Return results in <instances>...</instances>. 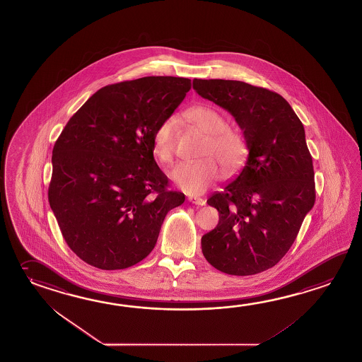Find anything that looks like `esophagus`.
I'll use <instances>...</instances> for the list:
<instances>
[{"label": "esophagus", "instance_id": "esophagus-1", "mask_svg": "<svg viewBox=\"0 0 362 362\" xmlns=\"http://www.w3.org/2000/svg\"><path fill=\"white\" fill-rule=\"evenodd\" d=\"M189 202H192V204H195V206H206V200H204V199L203 198H195V197H194V198H192V197H190V198H189Z\"/></svg>", "mask_w": 362, "mask_h": 362}]
</instances>
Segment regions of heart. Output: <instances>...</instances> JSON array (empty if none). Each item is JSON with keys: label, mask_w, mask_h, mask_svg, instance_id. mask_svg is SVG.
Listing matches in <instances>:
<instances>
[{"label": "heart", "mask_w": 362, "mask_h": 362, "mask_svg": "<svg viewBox=\"0 0 362 362\" xmlns=\"http://www.w3.org/2000/svg\"><path fill=\"white\" fill-rule=\"evenodd\" d=\"M185 119L208 135L202 158L197 163H180L170 170L175 185L190 195H200L221 178L223 169L233 175L248 156L247 140L241 132L227 127L226 118L212 107L195 105L185 112ZM177 119L168 117L158 124L153 135V153L160 163H170L176 154Z\"/></svg>", "instance_id": "1"}]
</instances>
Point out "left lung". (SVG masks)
Returning <instances> with one entry per match:
<instances>
[{
	"mask_svg": "<svg viewBox=\"0 0 362 362\" xmlns=\"http://www.w3.org/2000/svg\"><path fill=\"white\" fill-rule=\"evenodd\" d=\"M192 87L234 117L249 150L239 176L206 200L220 221L203 235L202 252L228 275L259 274L286 255L315 204L305 127L289 103L267 88L197 78Z\"/></svg>",
	"mask_w": 362,
	"mask_h": 362,
	"instance_id": "8db88e82",
	"label": "left lung"
}]
</instances>
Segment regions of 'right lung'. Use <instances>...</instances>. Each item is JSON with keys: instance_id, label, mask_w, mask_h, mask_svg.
Returning a JSON list of instances; mask_svg holds the SVG:
<instances>
[{"instance_id": "right-lung-1", "label": "right lung", "mask_w": 362, "mask_h": 362, "mask_svg": "<svg viewBox=\"0 0 362 362\" xmlns=\"http://www.w3.org/2000/svg\"><path fill=\"white\" fill-rule=\"evenodd\" d=\"M192 88L181 77H144L100 88L52 150L49 202L69 248L101 269L148 257L165 214L185 202L168 190L153 135Z\"/></svg>"}]
</instances>
